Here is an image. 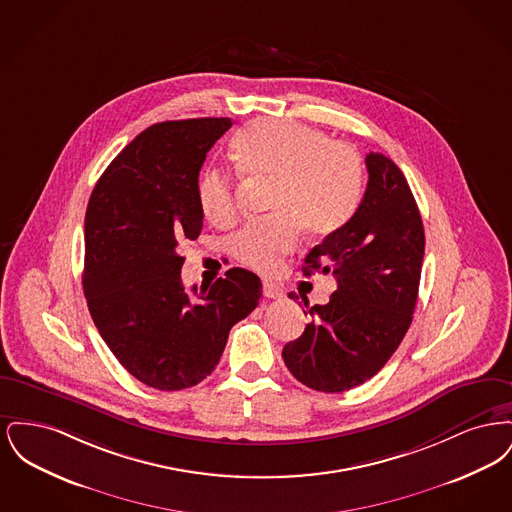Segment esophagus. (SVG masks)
<instances>
[{"mask_svg": "<svg viewBox=\"0 0 512 512\" xmlns=\"http://www.w3.org/2000/svg\"><path fill=\"white\" fill-rule=\"evenodd\" d=\"M263 293H265V297H268V299H280V297H284V290H282L278 284L268 282V280L263 282Z\"/></svg>", "mask_w": 512, "mask_h": 512, "instance_id": "obj_1", "label": "esophagus"}]
</instances>
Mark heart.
Segmentation results:
<instances>
[{"label":"heart","instance_id":"obj_1","mask_svg":"<svg viewBox=\"0 0 512 512\" xmlns=\"http://www.w3.org/2000/svg\"><path fill=\"white\" fill-rule=\"evenodd\" d=\"M242 174L272 178L267 219L249 220L232 236L230 253L245 267L268 272L297 242L299 228L309 236L338 230L355 211L363 188L359 153L303 122L259 119L232 142ZM203 217L224 226L238 211L232 176L207 169L197 180Z\"/></svg>","mask_w":512,"mask_h":512}]
</instances>
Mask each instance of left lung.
Returning a JSON list of instances; mask_svg holds the SVG:
<instances>
[{"label":"left lung","mask_w":512,"mask_h":512,"mask_svg":"<svg viewBox=\"0 0 512 512\" xmlns=\"http://www.w3.org/2000/svg\"><path fill=\"white\" fill-rule=\"evenodd\" d=\"M365 197L338 230L305 257L303 272H332L338 290L326 305L309 307L305 332L282 357L307 388L351 390L370 380L413 322L424 257V226L399 167L370 151ZM293 297V293H290Z\"/></svg>","instance_id":"1"}]
</instances>
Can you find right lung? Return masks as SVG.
<instances>
[{"mask_svg":"<svg viewBox=\"0 0 512 512\" xmlns=\"http://www.w3.org/2000/svg\"><path fill=\"white\" fill-rule=\"evenodd\" d=\"M230 119L157 122L138 134L90 195L82 286L107 347L149 388L178 391L207 378L230 328L261 297V280L230 268L213 286L184 292L180 245L197 240V180Z\"/></svg>","mask_w":512,"mask_h":512,"instance_id":"right-lung-1","label":"right lung"}]
</instances>
